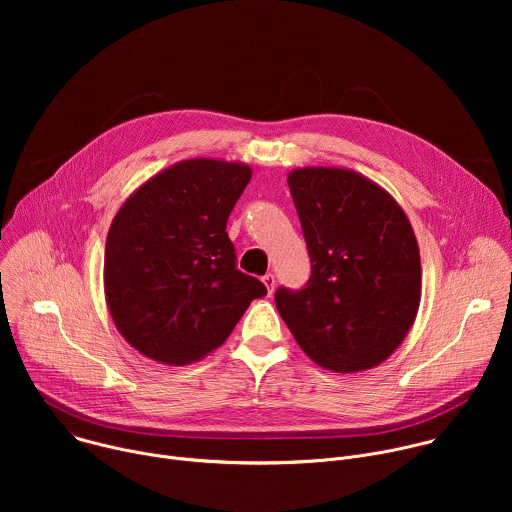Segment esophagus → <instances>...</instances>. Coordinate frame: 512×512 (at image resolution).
<instances>
[{"instance_id":"esophagus-1","label":"esophagus","mask_w":512,"mask_h":512,"mask_svg":"<svg viewBox=\"0 0 512 512\" xmlns=\"http://www.w3.org/2000/svg\"><path fill=\"white\" fill-rule=\"evenodd\" d=\"M263 285L267 287V296H271L273 289H275V275H273V273L263 275Z\"/></svg>"}]
</instances>
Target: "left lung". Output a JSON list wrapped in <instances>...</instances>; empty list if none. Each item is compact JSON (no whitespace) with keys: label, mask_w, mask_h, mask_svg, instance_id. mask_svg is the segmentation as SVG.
<instances>
[{"label":"left lung","mask_w":512,"mask_h":512,"mask_svg":"<svg viewBox=\"0 0 512 512\" xmlns=\"http://www.w3.org/2000/svg\"><path fill=\"white\" fill-rule=\"evenodd\" d=\"M312 259L304 289L275 291L302 350L334 373L387 360L411 330L421 300V259L399 202L348 168L287 174Z\"/></svg>","instance_id":"left-lung-1"}]
</instances>
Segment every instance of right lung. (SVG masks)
Masks as SVG:
<instances>
[{"instance_id": "1", "label": "right lung", "mask_w": 512, "mask_h": 512, "mask_svg": "<svg viewBox=\"0 0 512 512\" xmlns=\"http://www.w3.org/2000/svg\"><path fill=\"white\" fill-rule=\"evenodd\" d=\"M241 162L182 160L117 210L105 245V300L143 356L182 367L221 346L265 285L235 267L229 214L251 180Z\"/></svg>"}]
</instances>
